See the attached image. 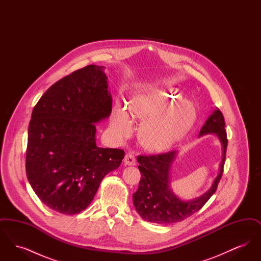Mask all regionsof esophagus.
Returning <instances> with one entry per match:
<instances>
[{"label": "esophagus", "mask_w": 261, "mask_h": 261, "mask_svg": "<svg viewBox=\"0 0 261 261\" xmlns=\"http://www.w3.org/2000/svg\"><path fill=\"white\" fill-rule=\"evenodd\" d=\"M124 162L126 165H135L136 159L131 152H129V153H126V155H125Z\"/></svg>", "instance_id": "obj_1"}]
</instances>
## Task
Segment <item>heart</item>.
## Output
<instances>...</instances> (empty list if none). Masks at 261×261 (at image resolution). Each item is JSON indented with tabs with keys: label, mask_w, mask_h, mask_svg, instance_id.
<instances>
[{
	"label": "heart",
	"mask_w": 261,
	"mask_h": 261,
	"mask_svg": "<svg viewBox=\"0 0 261 261\" xmlns=\"http://www.w3.org/2000/svg\"><path fill=\"white\" fill-rule=\"evenodd\" d=\"M180 93L175 88L154 90L133 99L130 111L134 117L145 120L140 140L152 151L169 149L186 134L195 120V110L189 102H181ZM112 126L118 137L128 136L133 130L130 115L123 110L113 113Z\"/></svg>",
	"instance_id": "1"
}]
</instances>
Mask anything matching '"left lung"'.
<instances>
[{
    "mask_svg": "<svg viewBox=\"0 0 261 261\" xmlns=\"http://www.w3.org/2000/svg\"><path fill=\"white\" fill-rule=\"evenodd\" d=\"M214 133L223 146L220 170L211 189L198 199L184 201L177 198L169 187V171L176 151L159 154H141L137 158L141 180L133 194V203L139 215L146 221L158 224L180 222L199 211L215 193L223 174L227 150V133L223 114L216 109L201 127L199 136Z\"/></svg>",
    "mask_w": 261,
    "mask_h": 261,
    "instance_id": "1",
    "label": "left lung"
}]
</instances>
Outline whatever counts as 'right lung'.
Listing matches in <instances>:
<instances>
[{"instance_id":"add662e5","label":"right lung","mask_w":261,"mask_h":261,"mask_svg":"<svg viewBox=\"0 0 261 261\" xmlns=\"http://www.w3.org/2000/svg\"><path fill=\"white\" fill-rule=\"evenodd\" d=\"M102 67L87 65L56 82L39 99L28 127L27 179L50 210L72 215L94 199L124 150L96 144V122L112 112Z\"/></svg>"}]
</instances>
